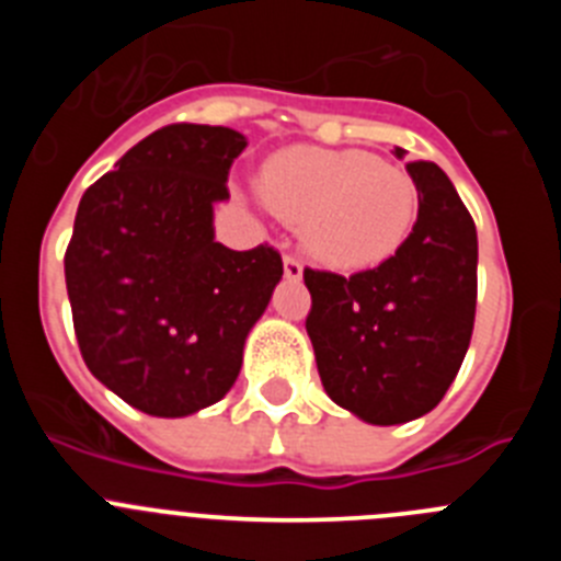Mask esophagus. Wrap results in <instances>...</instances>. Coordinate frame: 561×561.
Segmentation results:
<instances>
[{
	"label": "esophagus",
	"instance_id": "obj_1",
	"mask_svg": "<svg viewBox=\"0 0 561 561\" xmlns=\"http://www.w3.org/2000/svg\"><path fill=\"white\" fill-rule=\"evenodd\" d=\"M284 272H286V277H289V280H300V277H304V264H300V257H295V255H289V252H286V255H284Z\"/></svg>",
	"mask_w": 561,
	"mask_h": 561
}]
</instances>
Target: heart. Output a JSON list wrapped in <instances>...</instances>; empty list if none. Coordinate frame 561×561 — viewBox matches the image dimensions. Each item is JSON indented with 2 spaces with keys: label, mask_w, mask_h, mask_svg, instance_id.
<instances>
[{
  "label": "heart",
  "mask_w": 561,
  "mask_h": 561,
  "mask_svg": "<svg viewBox=\"0 0 561 561\" xmlns=\"http://www.w3.org/2000/svg\"><path fill=\"white\" fill-rule=\"evenodd\" d=\"M257 191L277 219L304 227L311 255L336 270L393 257L421 207L419 185L404 168L354 148H286L261 168Z\"/></svg>",
  "instance_id": "1"
}]
</instances>
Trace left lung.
Listing matches in <instances>:
<instances>
[{"label":"left lung","instance_id":"left-lung-1","mask_svg":"<svg viewBox=\"0 0 561 561\" xmlns=\"http://www.w3.org/2000/svg\"><path fill=\"white\" fill-rule=\"evenodd\" d=\"M404 157L401 148H396ZM421 193L413 232L374 270H304L306 331L323 388L368 424H404L444 399L474 329L478 230L435 162H408Z\"/></svg>","mask_w":561,"mask_h":561}]
</instances>
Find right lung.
<instances>
[{"instance_id": "add662e5", "label": "right lung", "mask_w": 561, "mask_h": 561, "mask_svg": "<svg viewBox=\"0 0 561 561\" xmlns=\"http://www.w3.org/2000/svg\"><path fill=\"white\" fill-rule=\"evenodd\" d=\"M247 148L225 126L148 134L89 185L64 255L87 368L126 404L182 419L225 399L284 275L280 252L213 238V202Z\"/></svg>"}]
</instances>
